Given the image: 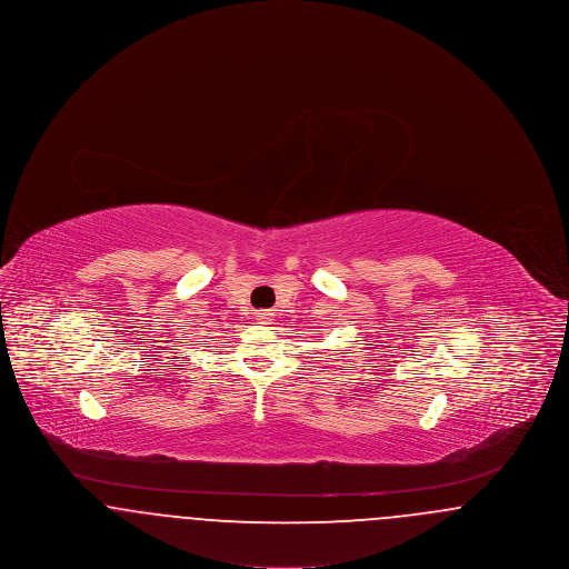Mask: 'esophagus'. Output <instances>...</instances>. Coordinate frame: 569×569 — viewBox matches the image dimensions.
Listing matches in <instances>:
<instances>
[{
    "mask_svg": "<svg viewBox=\"0 0 569 569\" xmlns=\"http://www.w3.org/2000/svg\"><path fill=\"white\" fill-rule=\"evenodd\" d=\"M271 318L272 313L269 309H260V311H256V320H260V325H267Z\"/></svg>",
    "mask_w": 569,
    "mask_h": 569,
    "instance_id": "obj_1",
    "label": "esophagus"
}]
</instances>
